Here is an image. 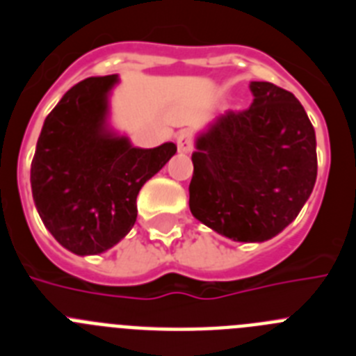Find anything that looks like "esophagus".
<instances>
[{
	"instance_id": "obj_1",
	"label": "esophagus",
	"mask_w": 356,
	"mask_h": 356,
	"mask_svg": "<svg viewBox=\"0 0 356 356\" xmlns=\"http://www.w3.org/2000/svg\"><path fill=\"white\" fill-rule=\"evenodd\" d=\"M176 146H178V153L181 155H187L193 151V135L188 134V131H181L178 137H176Z\"/></svg>"
}]
</instances>
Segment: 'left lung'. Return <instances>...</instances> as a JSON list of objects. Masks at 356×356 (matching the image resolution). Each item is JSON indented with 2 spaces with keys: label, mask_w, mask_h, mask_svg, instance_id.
Instances as JSON below:
<instances>
[{
  "label": "left lung",
  "mask_w": 356,
  "mask_h": 356,
  "mask_svg": "<svg viewBox=\"0 0 356 356\" xmlns=\"http://www.w3.org/2000/svg\"><path fill=\"white\" fill-rule=\"evenodd\" d=\"M248 110H228L197 135L188 207L237 242H264L294 221L317 178L316 131L303 105L269 81H251Z\"/></svg>",
  "instance_id": "1"
}]
</instances>
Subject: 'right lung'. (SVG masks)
Here are the masks:
<instances>
[{
  "label": "right lung",
  "instance_id": "right-lung-1",
  "mask_svg": "<svg viewBox=\"0 0 356 356\" xmlns=\"http://www.w3.org/2000/svg\"><path fill=\"white\" fill-rule=\"evenodd\" d=\"M118 74L87 78L44 121L31 160V194L49 234L74 254H97L134 228L137 194L176 153V144L143 149L108 127Z\"/></svg>",
  "mask_w": 356,
  "mask_h": 356
}]
</instances>
